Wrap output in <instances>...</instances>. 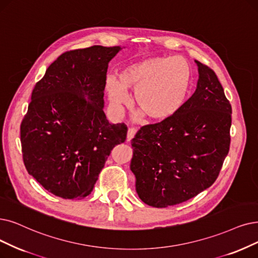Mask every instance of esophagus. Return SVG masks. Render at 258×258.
<instances>
[{
  "label": "esophagus",
  "mask_w": 258,
  "mask_h": 258,
  "mask_svg": "<svg viewBox=\"0 0 258 258\" xmlns=\"http://www.w3.org/2000/svg\"><path fill=\"white\" fill-rule=\"evenodd\" d=\"M137 131H138V129L136 127H130L128 129V133H127V140L131 141L133 138H135Z\"/></svg>",
  "instance_id": "1"
}]
</instances>
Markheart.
<instances>
[{
  "mask_svg": "<svg viewBox=\"0 0 258 258\" xmlns=\"http://www.w3.org/2000/svg\"><path fill=\"white\" fill-rule=\"evenodd\" d=\"M191 86V69L180 56L154 57L122 69L119 81L110 77L106 90L115 108L127 105V90L136 92V104L149 119L163 120L177 113Z\"/></svg>",
  "mask_w": 258,
  "mask_h": 258,
  "instance_id": "heart-1",
  "label": "heart"
}]
</instances>
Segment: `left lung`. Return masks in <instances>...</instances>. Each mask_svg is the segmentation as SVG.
<instances>
[{
  "mask_svg": "<svg viewBox=\"0 0 258 258\" xmlns=\"http://www.w3.org/2000/svg\"><path fill=\"white\" fill-rule=\"evenodd\" d=\"M196 63L199 79L191 97L131 141L137 192L153 208L183 203L212 186L230 150L231 104L215 72Z\"/></svg>",
  "mask_w": 258,
  "mask_h": 258,
  "instance_id": "1",
  "label": "left lung"
}]
</instances>
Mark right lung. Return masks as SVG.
Here are the masks:
<instances>
[{
	"mask_svg": "<svg viewBox=\"0 0 258 258\" xmlns=\"http://www.w3.org/2000/svg\"><path fill=\"white\" fill-rule=\"evenodd\" d=\"M119 49L64 51L33 90L20 127L23 162L58 197L89 196L112 149L126 141L127 126L110 123L102 110L108 63Z\"/></svg>",
	"mask_w": 258,
	"mask_h": 258,
	"instance_id": "1",
	"label": "right lung"
}]
</instances>
